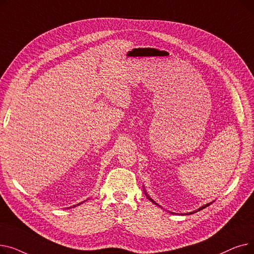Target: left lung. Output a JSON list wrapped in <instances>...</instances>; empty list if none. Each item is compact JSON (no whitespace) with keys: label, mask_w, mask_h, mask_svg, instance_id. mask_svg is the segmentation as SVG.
<instances>
[{"label":"left lung","mask_w":254,"mask_h":254,"mask_svg":"<svg viewBox=\"0 0 254 254\" xmlns=\"http://www.w3.org/2000/svg\"><path fill=\"white\" fill-rule=\"evenodd\" d=\"M144 192H145V194H146V196H147L148 197V199H150V201L154 204V205H156V206H158V207H161V208H163L162 206H159L157 203H155L154 201H153V199L149 196V194L147 193V192H146V190L144 189ZM213 202H214V201H213ZM213 202H210V203H208V204H206V205H204V206H202V207H199L198 209H196L195 211H192V212H190V213H185V215H190V214H193V213H195V212H197V211H201V210H203L204 208H206V207H208L209 205H211ZM170 212V211H169ZM171 213V214H178V213H174V212H170ZM179 215H183V213H181V214H179Z\"/></svg>","instance_id":"obj_1"}]
</instances>
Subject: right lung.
<instances>
[{
	"instance_id": "add662e5",
	"label": "right lung",
	"mask_w": 254,
	"mask_h": 254,
	"mask_svg": "<svg viewBox=\"0 0 254 254\" xmlns=\"http://www.w3.org/2000/svg\"><path fill=\"white\" fill-rule=\"evenodd\" d=\"M82 203H83V202H82ZM82 203H79V204H77V205H75V206H73V207H76V206H79V205H80V204H82Z\"/></svg>"
}]
</instances>
